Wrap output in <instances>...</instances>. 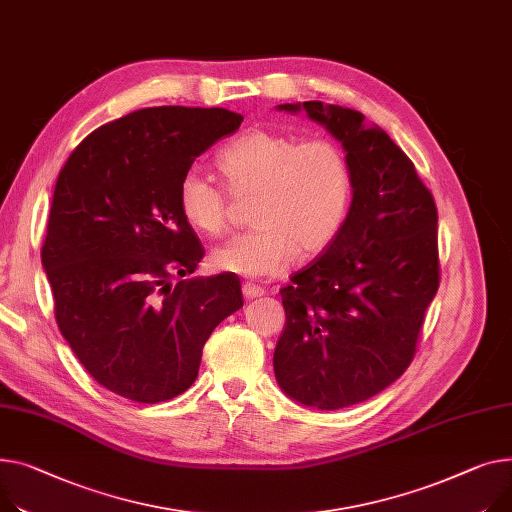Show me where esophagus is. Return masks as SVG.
<instances>
[{"label":"esophagus","mask_w":512,"mask_h":512,"mask_svg":"<svg viewBox=\"0 0 512 512\" xmlns=\"http://www.w3.org/2000/svg\"><path fill=\"white\" fill-rule=\"evenodd\" d=\"M263 294H265V292H263V288L255 286L253 282H245V284H243V296H245L247 300L259 298V296H263Z\"/></svg>","instance_id":"esophagus-1"}]
</instances>
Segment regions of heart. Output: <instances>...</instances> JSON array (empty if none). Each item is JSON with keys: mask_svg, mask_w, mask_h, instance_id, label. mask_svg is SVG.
I'll use <instances>...</instances> for the list:
<instances>
[{"mask_svg": "<svg viewBox=\"0 0 512 512\" xmlns=\"http://www.w3.org/2000/svg\"><path fill=\"white\" fill-rule=\"evenodd\" d=\"M230 194L199 166L187 168L177 191L185 222L206 236L224 232L232 197L255 195L251 230L214 251L220 271L245 278L278 276L300 255L325 251L342 232L354 197L346 150L333 140L255 127L218 156Z\"/></svg>", "mask_w": 512, "mask_h": 512, "instance_id": "1", "label": "heart"}]
</instances>
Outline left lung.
Masks as SVG:
<instances>
[{"mask_svg":"<svg viewBox=\"0 0 512 512\" xmlns=\"http://www.w3.org/2000/svg\"><path fill=\"white\" fill-rule=\"evenodd\" d=\"M306 111L344 144L354 175L335 241L280 290L286 327L274 352L280 387L317 410H342L397 381L412 364L440 284L438 212L414 162L362 113L319 100Z\"/></svg>","mask_w":512,"mask_h":512,"instance_id":"left-lung-1","label":"left lung"}]
</instances>
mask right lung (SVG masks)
Wrapping results in <instances>:
<instances>
[{"instance_id":"1","label":"right lung","mask_w":512,"mask_h":512,"mask_svg":"<svg viewBox=\"0 0 512 512\" xmlns=\"http://www.w3.org/2000/svg\"><path fill=\"white\" fill-rule=\"evenodd\" d=\"M241 121L226 109L133 111L61 168L41 251L55 321L90 377L125 399L187 391L212 331L243 306L232 274L173 284L206 255L179 212V181Z\"/></svg>"}]
</instances>
